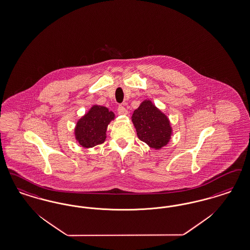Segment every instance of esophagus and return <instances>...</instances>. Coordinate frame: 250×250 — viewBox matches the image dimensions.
Returning a JSON list of instances; mask_svg holds the SVG:
<instances>
[{"instance_id":"1","label":"esophagus","mask_w":250,"mask_h":250,"mask_svg":"<svg viewBox=\"0 0 250 250\" xmlns=\"http://www.w3.org/2000/svg\"><path fill=\"white\" fill-rule=\"evenodd\" d=\"M118 113H119L120 115H126V114L128 113V111H127V110H126L124 106H119V107H118Z\"/></svg>"}]
</instances>
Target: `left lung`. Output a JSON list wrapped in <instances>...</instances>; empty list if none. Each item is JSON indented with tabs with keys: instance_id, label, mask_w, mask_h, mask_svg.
<instances>
[{
	"instance_id": "1",
	"label": "left lung",
	"mask_w": 250,
	"mask_h": 250,
	"mask_svg": "<svg viewBox=\"0 0 250 250\" xmlns=\"http://www.w3.org/2000/svg\"><path fill=\"white\" fill-rule=\"evenodd\" d=\"M131 120L139 139L151 149L160 150L169 143L173 132L169 119L151 100H143Z\"/></svg>"
}]
</instances>
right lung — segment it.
Listing matches in <instances>:
<instances>
[{"instance_id":"obj_1","label":"right lung","mask_w":250,"mask_h":250,"mask_svg":"<svg viewBox=\"0 0 250 250\" xmlns=\"http://www.w3.org/2000/svg\"><path fill=\"white\" fill-rule=\"evenodd\" d=\"M115 114L108 108L93 105L90 110L77 121L74 136L82 147L89 149L106 140V132Z\"/></svg>"}]
</instances>
